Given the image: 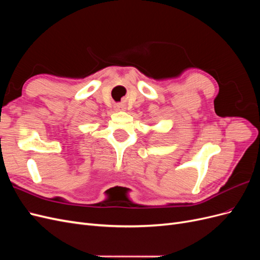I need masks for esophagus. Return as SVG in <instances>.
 <instances>
[{
  "label": "esophagus",
  "mask_w": 260,
  "mask_h": 260,
  "mask_svg": "<svg viewBox=\"0 0 260 260\" xmlns=\"http://www.w3.org/2000/svg\"><path fill=\"white\" fill-rule=\"evenodd\" d=\"M123 106L122 105H116V111H122Z\"/></svg>",
  "instance_id": "obj_1"
}]
</instances>
